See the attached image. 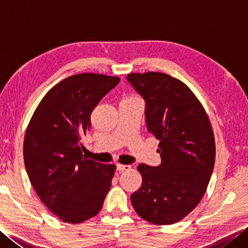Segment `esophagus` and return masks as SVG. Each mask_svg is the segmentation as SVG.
<instances>
[{"label": "esophagus", "mask_w": 248, "mask_h": 248, "mask_svg": "<svg viewBox=\"0 0 248 248\" xmlns=\"http://www.w3.org/2000/svg\"><path fill=\"white\" fill-rule=\"evenodd\" d=\"M131 168L130 165H124V164H117V170L118 171H124V170H129Z\"/></svg>", "instance_id": "esophagus-1"}]
</instances>
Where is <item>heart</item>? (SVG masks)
<instances>
[{"mask_svg":"<svg viewBox=\"0 0 248 248\" xmlns=\"http://www.w3.org/2000/svg\"><path fill=\"white\" fill-rule=\"evenodd\" d=\"M129 98H132V97H129Z\"/></svg>","mask_w":248,"mask_h":248,"instance_id":"b5f03b06","label":"heart"}]
</instances>
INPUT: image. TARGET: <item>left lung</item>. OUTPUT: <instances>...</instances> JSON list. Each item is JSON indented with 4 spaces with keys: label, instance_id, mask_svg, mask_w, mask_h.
<instances>
[{
    "label": "left lung",
    "instance_id": "1",
    "mask_svg": "<svg viewBox=\"0 0 248 248\" xmlns=\"http://www.w3.org/2000/svg\"><path fill=\"white\" fill-rule=\"evenodd\" d=\"M146 102L147 129L160 140L162 163L140 164L141 186L131 202L141 218L170 225L192 212L207 191L215 161L213 130L203 107L186 84L166 73H130Z\"/></svg>",
    "mask_w": 248,
    "mask_h": 248
}]
</instances>
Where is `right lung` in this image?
<instances>
[{"instance_id": "add662e5", "label": "right lung", "mask_w": 248, "mask_h": 248, "mask_svg": "<svg viewBox=\"0 0 248 248\" xmlns=\"http://www.w3.org/2000/svg\"><path fill=\"white\" fill-rule=\"evenodd\" d=\"M120 78L81 73L65 78L41 100L26 129L24 164L46 207L62 222L78 224L101 210L116 166L83 155L91 115Z\"/></svg>"}]
</instances>
